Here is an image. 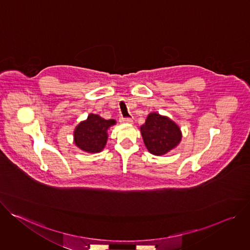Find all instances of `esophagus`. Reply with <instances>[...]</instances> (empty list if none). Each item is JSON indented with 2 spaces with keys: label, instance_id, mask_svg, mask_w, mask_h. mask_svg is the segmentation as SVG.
<instances>
[{
  "label": "esophagus",
  "instance_id": "esophagus-1",
  "mask_svg": "<svg viewBox=\"0 0 250 250\" xmlns=\"http://www.w3.org/2000/svg\"><path fill=\"white\" fill-rule=\"evenodd\" d=\"M120 122L123 124H131L132 123V119L131 118H120Z\"/></svg>",
  "mask_w": 250,
  "mask_h": 250
}]
</instances>
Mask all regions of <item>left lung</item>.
<instances>
[{
    "mask_svg": "<svg viewBox=\"0 0 250 250\" xmlns=\"http://www.w3.org/2000/svg\"><path fill=\"white\" fill-rule=\"evenodd\" d=\"M140 131L147 150L154 155H164L173 150L182 139L180 127L173 121L157 113L148 115Z\"/></svg>",
    "mask_w": 250,
    "mask_h": 250,
    "instance_id": "1",
    "label": "left lung"
}]
</instances>
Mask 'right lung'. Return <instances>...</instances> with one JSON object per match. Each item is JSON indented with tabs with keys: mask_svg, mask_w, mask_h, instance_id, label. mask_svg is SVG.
Segmentation results:
<instances>
[{
	"mask_svg": "<svg viewBox=\"0 0 250 250\" xmlns=\"http://www.w3.org/2000/svg\"><path fill=\"white\" fill-rule=\"evenodd\" d=\"M116 125L115 120H104L98 115L90 114L74 130L75 145L83 151L97 153L104 149L108 140V129Z\"/></svg>",
	"mask_w": 250,
	"mask_h": 250,
	"instance_id": "obj_1",
	"label": "right lung"
}]
</instances>
